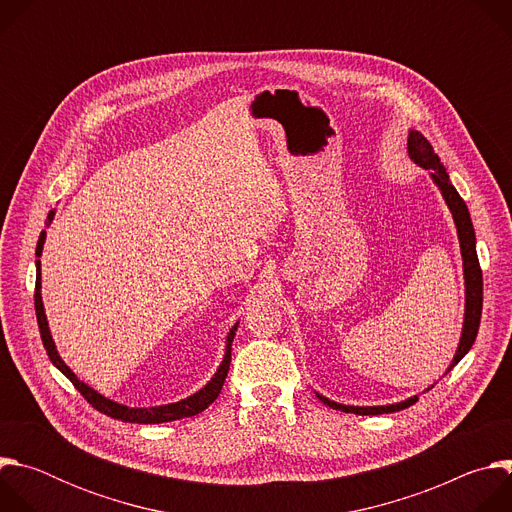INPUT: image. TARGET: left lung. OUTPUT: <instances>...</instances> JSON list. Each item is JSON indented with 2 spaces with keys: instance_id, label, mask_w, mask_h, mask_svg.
<instances>
[{
  "instance_id": "left-lung-1",
  "label": "left lung",
  "mask_w": 512,
  "mask_h": 512,
  "mask_svg": "<svg viewBox=\"0 0 512 512\" xmlns=\"http://www.w3.org/2000/svg\"><path fill=\"white\" fill-rule=\"evenodd\" d=\"M407 152L409 158L421 166L423 170L429 172L433 184L440 188L452 216H454V225L458 231V241H460V253H462V265H464V285H466V304H464V324H462V336L458 342V350L450 362V367L446 369L444 375H448L456 364L468 354V350L472 348L476 334H478V326H480V316H482V271H480V263H478V255H476V235H474V227H472V218L468 212L466 202L462 200V196L458 194V190L452 186V180L444 168V164L437 158V154L433 152L431 143L415 129L409 131L407 137ZM433 387V385H431ZM431 387H427L425 391H429ZM316 397L338 411L344 413H354V415H381V413H395L401 409L411 407L413 403H417V395L399 401V403H391V405H373V407H358V405H342L336 401H330L328 397L316 393Z\"/></svg>"
}]
</instances>
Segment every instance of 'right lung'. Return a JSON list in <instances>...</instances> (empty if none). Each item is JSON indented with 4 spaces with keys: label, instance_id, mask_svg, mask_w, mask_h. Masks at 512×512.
Masks as SVG:
<instances>
[{
    "label": "right lung",
    "instance_id": "obj_1",
    "mask_svg": "<svg viewBox=\"0 0 512 512\" xmlns=\"http://www.w3.org/2000/svg\"><path fill=\"white\" fill-rule=\"evenodd\" d=\"M54 218V210H50L48 218H46V227L52 223ZM44 241H46V231L40 233V239H38V245H36V294H34V306H36V318H38V326H40V336H42V342H44V348L48 352V358L52 360L54 367L77 387V391H81V395L101 413L113 417V419H119V421H127V423H166V421H176V419H182V417H192V415H198L202 413L210 403H214V399L218 397V393H221L223 385H225V379H227V373H229V364H231V344H233V338H235V332H237V326L239 322L229 330L227 334V344H225V356H223V362L218 364L216 373L212 375V379L202 387L198 389L194 395L186 397V399H180L176 403H168V405H158V407H127V405H121L113 399H107L105 395H101L99 391H95L93 387H89L85 381H81L75 373L70 371V367H66V362L60 358L58 350H56V344L52 340V334H50V328H48V320H46V314H44V302H42V273H40V255H42V249H44Z\"/></svg>",
    "mask_w": 512,
    "mask_h": 512
}]
</instances>
